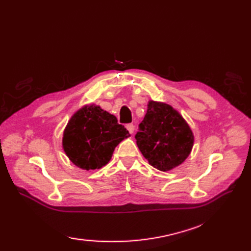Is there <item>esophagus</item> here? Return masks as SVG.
Listing matches in <instances>:
<instances>
[{"label":"esophagus","mask_w":251,"mask_h":251,"mask_svg":"<svg viewBox=\"0 0 251 251\" xmlns=\"http://www.w3.org/2000/svg\"><path fill=\"white\" fill-rule=\"evenodd\" d=\"M126 130H127L128 132H130L131 134L134 133V126H133L132 124H128V125H126Z\"/></svg>","instance_id":"34e87169"}]
</instances>
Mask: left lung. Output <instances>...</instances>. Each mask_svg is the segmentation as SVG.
<instances>
[{
    "mask_svg": "<svg viewBox=\"0 0 251 251\" xmlns=\"http://www.w3.org/2000/svg\"><path fill=\"white\" fill-rule=\"evenodd\" d=\"M135 135L143 157L155 169L169 172L191 154L195 136L191 126L172 105L149 100L147 114Z\"/></svg>",
    "mask_w": 251,
    "mask_h": 251,
    "instance_id": "obj_1",
    "label": "left lung"
}]
</instances>
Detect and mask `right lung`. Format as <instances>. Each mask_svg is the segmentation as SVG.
Wrapping results in <instances>:
<instances>
[{
	"label": "right lung",
	"instance_id": "obj_1",
	"mask_svg": "<svg viewBox=\"0 0 251 251\" xmlns=\"http://www.w3.org/2000/svg\"><path fill=\"white\" fill-rule=\"evenodd\" d=\"M117 118L95 103L85 104L71 116L63 133L62 146L77 168L100 170L111 160L113 151L130 137Z\"/></svg>",
	"mask_w": 251,
	"mask_h": 251
}]
</instances>
